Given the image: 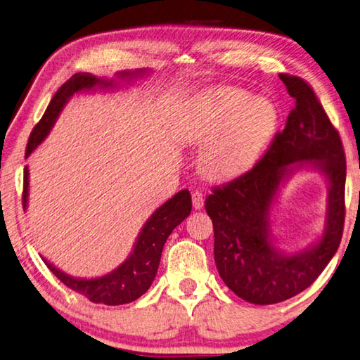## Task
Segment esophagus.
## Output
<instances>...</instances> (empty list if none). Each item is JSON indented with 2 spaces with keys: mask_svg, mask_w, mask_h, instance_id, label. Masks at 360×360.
Listing matches in <instances>:
<instances>
[{
  "mask_svg": "<svg viewBox=\"0 0 360 360\" xmlns=\"http://www.w3.org/2000/svg\"><path fill=\"white\" fill-rule=\"evenodd\" d=\"M192 202H193L195 209H201L202 205H205V198H202V195L200 192H193L192 193Z\"/></svg>",
  "mask_w": 360,
  "mask_h": 360,
  "instance_id": "obj_1",
  "label": "esophagus"
}]
</instances>
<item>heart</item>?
Returning a JSON list of instances; mask_svg holds the SVG:
<instances>
[{"label": "heart", "instance_id": "heart-1", "mask_svg": "<svg viewBox=\"0 0 360 360\" xmlns=\"http://www.w3.org/2000/svg\"><path fill=\"white\" fill-rule=\"evenodd\" d=\"M278 108L238 88L206 89L192 103L184 140L207 145L202 167L215 179H236L257 165L277 132Z\"/></svg>", "mask_w": 360, "mask_h": 360}]
</instances>
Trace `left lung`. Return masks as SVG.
<instances>
[{"label":"left lung","instance_id":"obj_1","mask_svg":"<svg viewBox=\"0 0 360 360\" xmlns=\"http://www.w3.org/2000/svg\"><path fill=\"white\" fill-rule=\"evenodd\" d=\"M296 105L271 148L250 172L214 188L206 212L214 226V259L221 280L250 304L283 302L315 282L334 257L345 224L346 159L340 135L302 78L280 74ZM299 169L321 172L328 206L321 238L297 252L276 247L270 209Z\"/></svg>","mask_w":360,"mask_h":360}]
</instances>
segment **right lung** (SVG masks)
Returning <instances> with one entry per match:
<instances>
[{
	"instance_id": "1",
	"label": "right lung",
	"mask_w": 360,
	"mask_h": 360,
	"mask_svg": "<svg viewBox=\"0 0 360 360\" xmlns=\"http://www.w3.org/2000/svg\"><path fill=\"white\" fill-rule=\"evenodd\" d=\"M151 70L140 69V70H122L117 72L115 78H97L96 75L86 74H75L56 91L53 99L49 103L47 110L39 121L37 126L32 129L30 135L28 146H26V158L47 139L51 127L55 126L58 116L70 101V97L78 93H89L96 89H113L117 88L121 83H129L135 78L149 74ZM28 188H30V172L28 167H25L23 176V209L26 211L28 205ZM192 211V198L187 188L181 191L167 200L160 207L155 209L151 217L143 225L141 231L136 238L132 252L126 258L124 263L113 269L112 272L105 274L102 277L96 278H80L72 277L61 269L50 263L47 258H44V263L47 264L49 269L68 286L77 292L83 294L84 297L89 299L94 304H105V305H122L129 304L132 300L143 296L151 283L154 282L155 274L159 269L160 257L163 245L172 231L184 220Z\"/></svg>"
}]
</instances>
